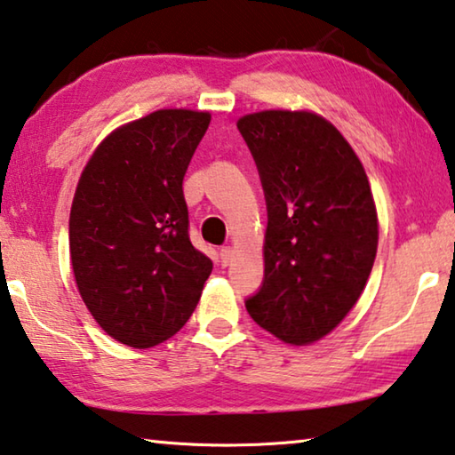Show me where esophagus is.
Returning <instances> with one entry per match:
<instances>
[{
  "instance_id": "1",
  "label": "esophagus",
  "mask_w": 455,
  "mask_h": 455,
  "mask_svg": "<svg viewBox=\"0 0 455 455\" xmlns=\"http://www.w3.org/2000/svg\"><path fill=\"white\" fill-rule=\"evenodd\" d=\"M220 259H221V266H229L234 262V250L226 245V248L220 250Z\"/></svg>"
}]
</instances>
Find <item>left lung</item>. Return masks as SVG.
Wrapping results in <instances>:
<instances>
[{"instance_id": "obj_1", "label": "left lung", "mask_w": 455, "mask_h": 455, "mask_svg": "<svg viewBox=\"0 0 455 455\" xmlns=\"http://www.w3.org/2000/svg\"><path fill=\"white\" fill-rule=\"evenodd\" d=\"M237 131L267 210L264 280L245 308L274 337L308 345L347 316L373 270L379 228L369 179L318 115L264 110L242 116Z\"/></svg>"}]
</instances>
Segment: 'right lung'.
<instances>
[{
	"instance_id": "obj_1",
	"label": "right lung",
	"mask_w": 455,
	"mask_h": 455,
	"mask_svg": "<svg viewBox=\"0 0 455 455\" xmlns=\"http://www.w3.org/2000/svg\"><path fill=\"white\" fill-rule=\"evenodd\" d=\"M210 113L157 110L96 148L70 212L78 292L100 329L148 348L188 323L212 274L193 248L183 177Z\"/></svg>"
}]
</instances>
